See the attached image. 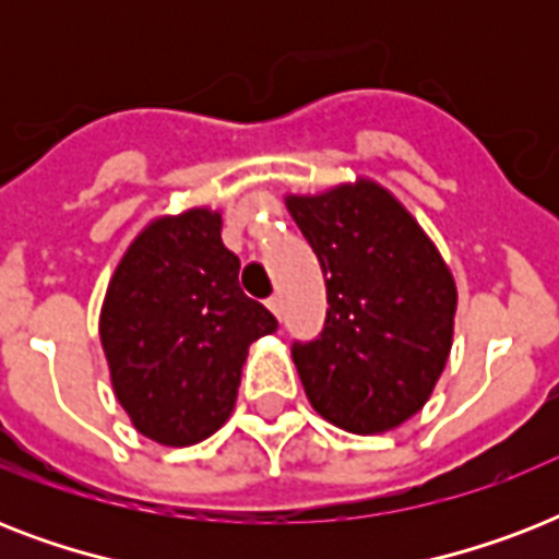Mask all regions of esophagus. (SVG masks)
I'll use <instances>...</instances> for the list:
<instances>
[{
    "mask_svg": "<svg viewBox=\"0 0 559 559\" xmlns=\"http://www.w3.org/2000/svg\"><path fill=\"white\" fill-rule=\"evenodd\" d=\"M266 307H270L272 313L278 316V319H284V301H281V296H272V298H266Z\"/></svg>",
    "mask_w": 559,
    "mask_h": 559,
    "instance_id": "obj_1",
    "label": "esophagus"
}]
</instances>
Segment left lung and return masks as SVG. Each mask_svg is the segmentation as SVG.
<instances>
[{
  "instance_id": "left-lung-1",
  "label": "left lung",
  "mask_w": 559,
  "mask_h": 559,
  "mask_svg": "<svg viewBox=\"0 0 559 559\" xmlns=\"http://www.w3.org/2000/svg\"><path fill=\"white\" fill-rule=\"evenodd\" d=\"M287 209L328 284V319L293 342L310 406L340 429L389 432L417 415L452 348L455 281L417 219L371 179Z\"/></svg>"
}]
</instances>
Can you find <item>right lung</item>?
I'll return each mask as SVG.
<instances>
[{
  "instance_id": "obj_1",
  "label": "right lung",
  "mask_w": 559,
  "mask_h": 559,
  "mask_svg": "<svg viewBox=\"0 0 559 559\" xmlns=\"http://www.w3.org/2000/svg\"><path fill=\"white\" fill-rule=\"evenodd\" d=\"M219 228L211 209L153 219L116 266L100 307L118 403L165 447H191L226 424L249 345L278 331L275 316L237 284L240 258Z\"/></svg>"
}]
</instances>
